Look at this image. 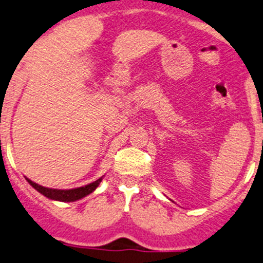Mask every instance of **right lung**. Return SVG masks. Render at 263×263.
Masks as SVG:
<instances>
[{"instance_id": "add662e5", "label": "right lung", "mask_w": 263, "mask_h": 263, "mask_svg": "<svg viewBox=\"0 0 263 263\" xmlns=\"http://www.w3.org/2000/svg\"><path fill=\"white\" fill-rule=\"evenodd\" d=\"M28 181V183L33 187L34 190H37L40 193H42L43 196H46L50 200L54 201H62V202H73L80 200V198H83L85 196L89 195L95 191V190L99 187L101 181H102V177H100L99 180H96L95 182L86 184V186L79 187V189H72V190H56V189H48V187L40 186V184L32 182L31 180L26 178Z\"/></svg>"}]
</instances>
